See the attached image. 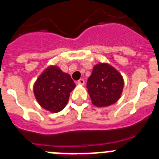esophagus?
Instances as JSON below:
<instances>
[{
	"instance_id": "1",
	"label": "esophagus",
	"mask_w": 159,
	"mask_h": 159,
	"mask_svg": "<svg viewBox=\"0 0 159 159\" xmlns=\"http://www.w3.org/2000/svg\"><path fill=\"white\" fill-rule=\"evenodd\" d=\"M77 84H80V85H84L85 82H84V80H83V79H80V80H79L77 81Z\"/></svg>"
}]
</instances>
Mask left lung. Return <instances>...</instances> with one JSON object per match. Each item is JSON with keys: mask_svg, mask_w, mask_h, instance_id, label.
Instances as JSON below:
<instances>
[{"mask_svg": "<svg viewBox=\"0 0 159 159\" xmlns=\"http://www.w3.org/2000/svg\"><path fill=\"white\" fill-rule=\"evenodd\" d=\"M123 85V79L120 73L107 64L95 65L87 82L92 103L99 107L110 106L117 102Z\"/></svg>", "mask_w": 159, "mask_h": 159, "instance_id": "left-lung-1", "label": "left lung"}]
</instances>
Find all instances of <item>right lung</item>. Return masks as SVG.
Masks as SVG:
<instances>
[{
  "label": "right lung",
  "mask_w": 159,
  "mask_h": 159,
  "mask_svg": "<svg viewBox=\"0 0 159 159\" xmlns=\"http://www.w3.org/2000/svg\"><path fill=\"white\" fill-rule=\"evenodd\" d=\"M75 87L71 76L58 67H48L34 84V94L40 106L49 111H60L67 105Z\"/></svg>",
  "instance_id": "1"
}]
</instances>
